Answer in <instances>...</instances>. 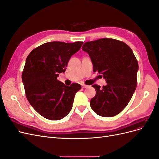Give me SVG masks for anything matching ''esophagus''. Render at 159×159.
Wrapping results in <instances>:
<instances>
[{
    "label": "esophagus",
    "instance_id": "1",
    "mask_svg": "<svg viewBox=\"0 0 159 159\" xmlns=\"http://www.w3.org/2000/svg\"><path fill=\"white\" fill-rule=\"evenodd\" d=\"M81 86H82V88H88V85H85V84H82V85H81Z\"/></svg>",
    "mask_w": 159,
    "mask_h": 159
}]
</instances>
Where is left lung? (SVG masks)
I'll list each match as a JSON object with an SVG mask.
<instances>
[{"mask_svg":"<svg viewBox=\"0 0 159 159\" xmlns=\"http://www.w3.org/2000/svg\"><path fill=\"white\" fill-rule=\"evenodd\" d=\"M82 50L88 53L93 71L102 74L107 83L102 88L92 85L96 94L90 106L102 117L115 116L125 108L137 88L136 57L125 43L112 38L85 42Z\"/></svg>","mask_w":159,"mask_h":159,"instance_id":"1","label":"left lung"}]
</instances>
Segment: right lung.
<instances>
[{
    "label": "right lung",
    "mask_w": 159,
    "mask_h": 159,
    "mask_svg": "<svg viewBox=\"0 0 159 159\" xmlns=\"http://www.w3.org/2000/svg\"><path fill=\"white\" fill-rule=\"evenodd\" d=\"M83 43H44L26 57L22 74L26 98L36 111L46 119L56 121L70 112L75 95L81 87L75 83L67 86L57 78L64 73L70 57Z\"/></svg>",
    "instance_id": "add662e5"
}]
</instances>
